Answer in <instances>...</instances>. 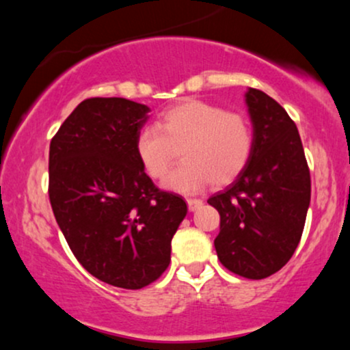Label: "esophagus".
<instances>
[{
    "instance_id": "esophagus-1",
    "label": "esophagus",
    "mask_w": 350,
    "mask_h": 350,
    "mask_svg": "<svg viewBox=\"0 0 350 350\" xmlns=\"http://www.w3.org/2000/svg\"><path fill=\"white\" fill-rule=\"evenodd\" d=\"M200 206H202V200L200 199H187V207L191 212L198 211Z\"/></svg>"
}]
</instances>
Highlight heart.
<instances>
[{
  "mask_svg": "<svg viewBox=\"0 0 350 350\" xmlns=\"http://www.w3.org/2000/svg\"><path fill=\"white\" fill-rule=\"evenodd\" d=\"M143 170L161 179L180 152L184 161L164 179V187L192 194L212 180L215 186L242 174L253 152L248 120L204 100L189 98L167 108L156 126H144L135 139Z\"/></svg>",
  "mask_w": 350,
  "mask_h": 350,
  "instance_id": "b5f03b06",
  "label": "heart"
}]
</instances>
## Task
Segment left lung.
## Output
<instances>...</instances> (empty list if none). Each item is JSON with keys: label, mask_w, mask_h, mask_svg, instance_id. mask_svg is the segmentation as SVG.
I'll list each match as a JSON object with an SVG mask.
<instances>
[{"label": "left lung", "mask_w": 350, "mask_h": 350, "mask_svg": "<svg viewBox=\"0 0 350 350\" xmlns=\"http://www.w3.org/2000/svg\"><path fill=\"white\" fill-rule=\"evenodd\" d=\"M253 152L242 174L207 200L220 214L214 245L235 275L263 280L298 247L311 200V178L298 128L276 100L256 88L245 94Z\"/></svg>", "instance_id": "1"}]
</instances>
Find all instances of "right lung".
Segmentation results:
<instances>
[{
	"label": "right lung",
	"instance_id": "right-lung-1",
	"mask_svg": "<svg viewBox=\"0 0 350 350\" xmlns=\"http://www.w3.org/2000/svg\"><path fill=\"white\" fill-rule=\"evenodd\" d=\"M150 108L126 98H87L49 148V199L72 253L103 283L139 290L171 262L184 199L159 191L135 151Z\"/></svg>",
	"mask_w": 350,
	"mask_h": 350
}]
</instances>
